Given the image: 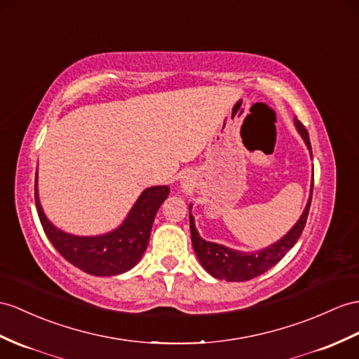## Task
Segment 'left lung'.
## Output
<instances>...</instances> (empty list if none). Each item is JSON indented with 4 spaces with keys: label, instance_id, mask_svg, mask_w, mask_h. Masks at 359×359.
Segmentation results:
<instances>
[{
    "label": "left lung",
    "instance_id": "8db88e82",
    "mask_svg": "<svg viewBox=\"0 0 359 359\" xmlns=\"http://www.w3.org/2000/svg\"><path fill=\"white\" fill-rule=\"evenodd\" d=\"M294 121H295L297 130H299L300 135L304 140L306 146H308L311 151L308 130H306V128L303 126L300 120H297V117ZM312 187H313V181H312ZM312 187H311V196L308 201V205H306L299 222L292 226L291 231L286 236H283L278 242L273 243L271 247L256 252L236 251L231 248H226L224 245H219V243L207 242L204 239H201L195 229L194 216L190 215L191 245H194V250L201 262V265L204 266V269L208 274H212L216 278H224L226 282L251 280V278L266 273L269 268H273L276 264H278V262L283 259V256L295 245V242L299 241V238L302 236L306 225V219H308V215H309V207L312 201Z\"/></svg>",
    "mask_w": 359,
    "mask_h": 359
}]
</instances>
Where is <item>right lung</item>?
<instances>
[{"label": "right lung", "instance_id": "add662e5", "mask_svg": "<svg viewBox=\"0 0 359 359\" xmlns=\"http://www.w3.org/2000/svg\"><path fill=\"white\" fill-rule=\"evenodd\" d=\"M169 191L168 186L146 189L117 230L93 238L64 233L47 219L39 204L38 181H34V203L42 229L59 255L85 273L108 277L125 273L142 259L149 243L154 217Z\"/></svg>", "mask_w": 359, "mask_h": 359}]
</instances>
